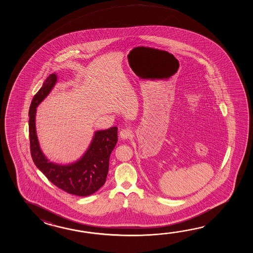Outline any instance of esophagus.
<instances>
[{
    "label": "esophagus",
    "instance_id": "obj_1",
    "mask_svg": "<svg viewBox=\"0 0 253 253\" xmlns=\"http://www.w3.org/2000/svg\"><path fill=\"white\" fill-rule=\"evenodd\" d=\"M132 134V131L129 128L122 129L120 132H119V135L122 139H127Z\"/></svg>",
    "mask_w": 253,
    "mask_h": 253
}]
</instances>
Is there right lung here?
Returning a JSON list of instances; mask_svg holds the SVG:
<instances>
[{
  "label": "right lung",
  "instance_id": "obj_1",
  "mask_svg": "<svg viewBox=\"0 0 253 253\" xmlns=\"http://www.w3.org/2000/svg\"><path fill=\"white\" fill-rule=\"evenodd\" d=\"M57 82V75L50 74L33 97L29 111V135L33 162L40 171L57 187L78 196L96 193L106 182L109 157L118 142V127L112 126L95 132L86 153L75 163L59 165L48 161L40 147L36 134V108L48 96Z\"/></svg>",
  "mask_w": 253,
  "mask_h": 253
}]
</instances>
